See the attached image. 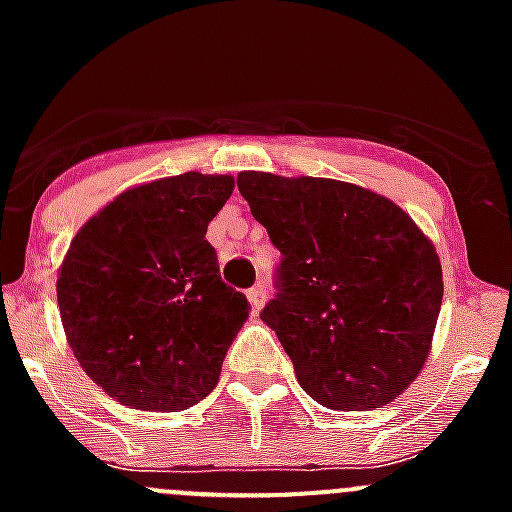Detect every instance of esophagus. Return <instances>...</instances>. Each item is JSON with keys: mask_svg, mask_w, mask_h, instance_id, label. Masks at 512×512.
<instances>
[{"mask_svg": "<svg viewBox=\"0 0 512 512\" xmlns=\"http://www.w3.org/2000/svg\"><path fill=\"white\" fill-rule=\"evenodd\" d=\"M265 297H267V294H265V285H262V282H260V285L252 287V289H247V299H250V304H252V309H255V314L260 312L262 304H265Z\"/></svg>", "mask_w": 512, "mask_h": 512, "instance_id": "esophagus-1", "label": "esophagus"}]
</instances>
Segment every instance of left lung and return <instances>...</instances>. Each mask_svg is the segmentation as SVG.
<instances>
[{"instance_id": "obj_1", "label": "left lung", "mask_w": 512, "mask_h": 512, "mask_svg": "<svg viewBox=\"0 0 512 512\" xmlns=\"http://www.w3.org/2000/svg\"><path fill=\"white\" fill-rule=\"evenodd\" d=\"M237 188L282 252L262 322L327 409L371 411L421 374L443 299L433 242L396 203L332 178L245 170Z\"/></svg>"}]
</instances>
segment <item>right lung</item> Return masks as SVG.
I'll return each instance as SVG.
<instances>
[{"instance_id": "obj_1", "label": "right lung", "mask_w": 512, "mask_h": 512, "mask_svg": "<svg viewBox=\"0 0 512 512\" xmlns=\"http://www.w3.org/2000/svg\"><path fill=\"white\" fill-rule=\"evenodd\" d=\"M230 175L183 173L126 190L98 210L61 262V324L81 369L111 399L183 411L215 389L250 304L220 280L208 223Z\"/></svg>"}]
</instances>
